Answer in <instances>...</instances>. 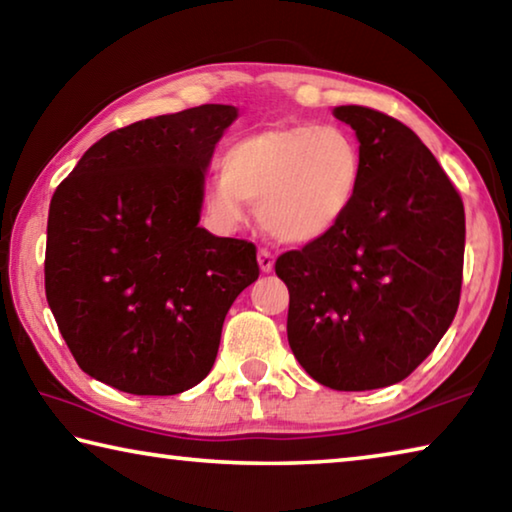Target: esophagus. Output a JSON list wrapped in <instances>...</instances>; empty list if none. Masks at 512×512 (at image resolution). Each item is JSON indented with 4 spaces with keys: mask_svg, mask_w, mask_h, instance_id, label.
<instances>
[{
    "mask_svg": "<svg viewBox=\"0 0 512 512\" xmlns=\"http://www.w3.org/2000/svg\"><path fill=\"white\" fill-rule=\"evenodd\" d=\"M257 262H259V268H262L264 273H271L273 271V253L268 248H259V253H257Z\"/></svg>",
    "mask_w": 512,
    "mask_h": 512,
    "instance_id": "esophagus-1",
    "label": "esophagus"
}]
</instances>
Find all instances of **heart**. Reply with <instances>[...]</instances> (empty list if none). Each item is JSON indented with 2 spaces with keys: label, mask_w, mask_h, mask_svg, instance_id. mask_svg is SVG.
Returning a JSON list of instances; mask_svg holds the SVG:
<instances>
[{
  "label": "heart",
  "mask_w": 512,
  "mask_h": 512,
  "mask_svg": "<svg viewBox=\"0 0 512 512\" xmlns=\"http://www.w3.org/2000/svg\"><path fill=\"white\" fill-rule=\"evenodd\" d=\"M361 149L339 126H280L246 135L223 155V173L205 187L216 219L237 223L244 201L284 241H311L343 221L357 198Z\"/></svg>",
  "instance_id": "1"
}]
</instances>
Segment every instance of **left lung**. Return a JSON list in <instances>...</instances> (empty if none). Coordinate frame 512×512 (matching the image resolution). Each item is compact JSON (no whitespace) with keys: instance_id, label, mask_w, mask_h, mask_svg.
Masks as SVG:
<instances>
[{"instance_id":"8db88e82","label":"left lung","mask_w":512,"mask_h":512,"mask_svg":"<svg viewBox=\"0 0 512 512\" xmlns=\"http://www.w3.org/2000/svg\"><path fill=\"white\" fill-rule=\"evenodd\" d=\"M332 115L354 128L363 173L343 221L282 253L289 345L334 391L397 384L429 357L456 316L465 210L433 153L402 121L366 106Z\"/></svg>"}]
</instances>
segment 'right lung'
I'll use <instances>...</instances> for the list:
<instances>
[{
  "instance_id": "add662e5",
  "label": "right lung",
  "mask_w": 512,
  "mask_h": 512,
  "mask_svg": "<svg viewBox=\"0 0 512 512\" xmlns=\"http://www.w3.org/2000/svg\"><path fill=\"white\" fill-rule=\"evenodd\" d=\"M235 106L205 103L101 137L49 205L45 291L83 372L176 395L212 370L232 302L259 277L253 241L198 225Z\"/></svg>"
}]
</instances>
